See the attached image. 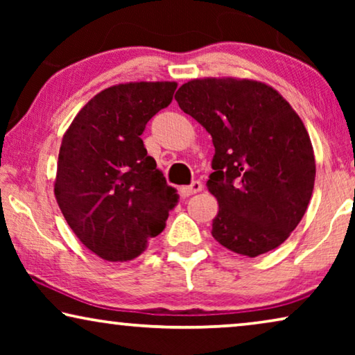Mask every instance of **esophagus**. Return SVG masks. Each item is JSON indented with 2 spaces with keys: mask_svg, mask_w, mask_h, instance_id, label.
Segmentation results:
<instances>
[{
  "mask_svg": "<svg viewBox=\"0 0 355 355\" xmlns=\"http://www.w3.org/2000/svg\"><path fill=\"white\" fill-rule=\"evenodd\" d=\"M202 182L200 181H193L191 186H184V187H181V196L186 198V197H191V196H193V193H197V192H200L202 191Z\"/></svg>",
  "mask_w": 355,
  "mask_h": 355,
  "instance_id": "obj_1",
  "label": "esophagus"
}]
</instances>
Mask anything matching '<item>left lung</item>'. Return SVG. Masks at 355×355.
Here are the masks:
<instances>
[{"instance_id":"left-lung-1","label":"left lung","mask_w":355,"mask_h":355,"mask_svg":"<svg viewBox=\"0 0 355 355\" xmlns=\"http://www.w3.org/2000/svg\"><path fill=\"white\" fill-rule=\"evenodd\" d=\"M211 135L208 191L218 215L211 236L257 257L288 239L307 210L315 157L297 113L270 85L245 79H196L174 96Z\"/></svg>"}]
</instances>
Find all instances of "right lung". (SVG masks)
<instances>
[{"mask_svg": "<svg viewBox=\"0 0 355 355\" xmlns=\"http://www.w3.org/2000/svg\"><path fill=\"white\" fill-rule=\"evenodd\" d=\"M176 87L129 82L105 89L62 137L58 205L82 244L103 260L139 257L179 200L140 139L148 121L171 103Z\"/></svg>", "mask_w": 355, "mask_h": 355, "instance_id": "obj_1", "label": "right lung"}]
</instances>
